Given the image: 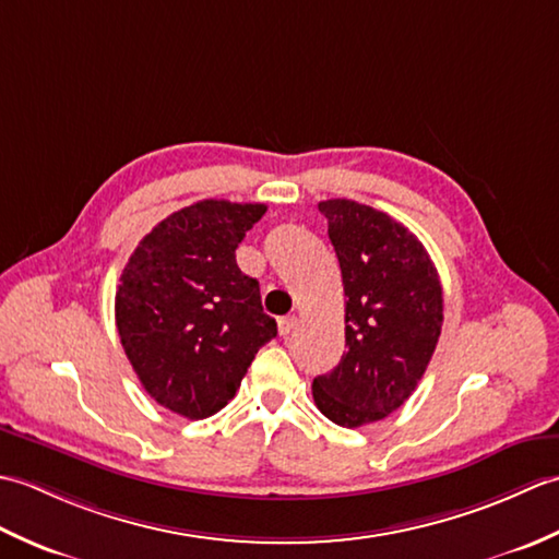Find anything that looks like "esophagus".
<instances>
[{
	"label": "esophagus",
	"instance_id": "esophagus-1",
	"mask_svg": "<svg viewBox=\"0 0 559 559\" xmlns=\"http://www.w3.org/2000/svg\"><path fill=\"white\" fill-rule=\"evenodd\" d=\"M295 326H298V319H295V317H283V319H278V334H281L283 338H288V336L293 334Z\"/></svg>",
	"mask_w": 559,
	"mask_h": 559
}]
</instances>
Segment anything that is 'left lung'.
I'll return each instance as SVG.
<instances>
[{"label":"left lung","instance_id":"8db88e82","mask_svg":"<svg viewBox=\"0 0 559 559\" xmlns=\"http://www.w3.org/2000/svg\"><path fill=\"white\" fill-rule=\"evenodd\" d=\"M346 293L341 362L312 382L317 408L360 427L401 408L442 334V283L423 242L386 213L350 199L319 201Z\"/></svg>","mask_w":559,"mask_h":559}]
</instances>
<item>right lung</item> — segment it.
Instances as JSON below:
<instances>
[{
    "label": "right lung",
    "instance_id": "obj_1",
    "mask_svg": "<svg viewBox=\"0 0 559 559\" xmlns=\"http://www.w3.org/2000/svg\"><path fill=\"white\" fill-rule=\"evenodd\" d=\"M264 204L204 199L160 221L129 257L115 322L139 382L189 420L218 413L257 350L278 334L259 281L235 261Z\"/></svg>",
    "mask_w": 559,
    "mask_h": 559
}]
</instances>
